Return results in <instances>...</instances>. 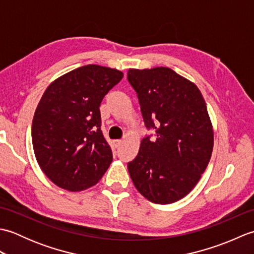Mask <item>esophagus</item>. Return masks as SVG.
Returning <instances> with one entry per match:
<instances>
[{"label": "esophagus", "mask_w": 254, "mask_h": 254, "mask_svg": "<svg viewBox=\"0 0 254 254\" xmlns=\"http://www.w3.org/2000/svg\"><path fill=\"white\" fill-rule=\"evenodd\" d=\"M121 144H122V141H120V139H119V141H116L115 142V146H116V148H119L121 146Z\"/></svg>", "instance_id": "esophagus-1"}]
</instances>
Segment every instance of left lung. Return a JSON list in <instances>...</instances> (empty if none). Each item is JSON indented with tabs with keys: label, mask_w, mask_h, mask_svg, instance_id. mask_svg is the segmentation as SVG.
<instances>
[{
	"label": "left lung",
	"mask_w": 254,
	"mask_h": 254,
	"mask_svg": "<svg viewBox=\"0 0 254 254\" xmlns=\"http://www.w3.org/2000/svg\"><path fill=\"white\" fill-rule=\"evenodd\" d=\"M127 80L136 91L147 130L127 164L137 191L156 204L179 201L192 191L212 156L214 133L206 104L195 84L169 67L130 68Z\"/></svg>",
	"instance_id": "8db88e82"
}]
</instances>
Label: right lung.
Returning a JSON list of instances; mask_svg holds the SVG:
<instances>
[{"label": "right lung", "mask_w": 254, "mask_h": 254, "mask_svg": "<svg viewBox=\"0 0 254 254\" xmlns=\"http://www.w3.org/2000/svg\"><path fill=\"white\" fill-rule=\"evenodd\" d=\"M122 77L116 68L89 64L57 78L42 95L32 146L41 170L58 187L86 190L109 168L112 152L102 135L99 107Z\"/></svg>", "instance_id": "obj_1"}]
</instances>
